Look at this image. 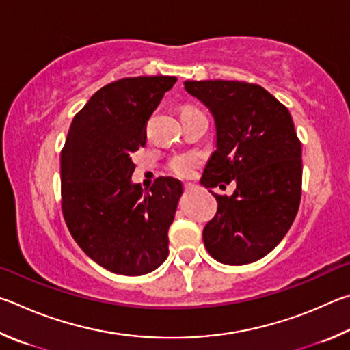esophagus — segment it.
<instances>
[{
    "instance_id": "34e87169",
    "label": "esophagus",
    "mask_w": 350,
    "mask_h": 350,
    "mask_svg": "<svg viewBox=\"0 0 350 350\" xmlns=\"http://www.w3.org/2000/svg\"><path fill=\"white\" fill-rule=\"evenodd\" d=\"M185 189H186L187 192H189V191H193V189H195V185H192V183H186V185H185Z\"/></svg>"
}]
</instances>
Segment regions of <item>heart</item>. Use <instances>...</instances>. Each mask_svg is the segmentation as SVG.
Masks as SVG:
<instances>
[{
	"label": "heart",
	"mask_w": 350,
	"mask_h": 350,
	"mask_svg": "<svg viewBox=\"0 0 350 350\" xmlns=\"http://www.w3.org/2000/svg\"><path fill=\"white\" fill-rule=\"evenodd\" d=\"M189 112H200V110L193 107H185L181 110V113H189ZM200 163V157L195 155V153H181V155L174 157L169 161V170L172 174L180 176V178H189L192 176L193 170L197 169Z\"/></svg>",
	"instance_id": "heart-1"
}]
</instances>
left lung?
Wrapping results in <instances>:
<instances>
[{
  "mask_svg": "<svg viewBox=\"0 0 350 350\" xmlns=\"http://www.w3.org/2000/svg\"><path fill=\"white\" fill-rule=\"evenodd\" d=\"M215 120L217 149L201 176L218 195L203 241L212 258L240 266L262 258L283 240L301 200V143L286 106L258 84L185 81Z\"/></svg>",
  "mask_w": 350,
  "mask_h": 350,
  "instance_id": "obj_1",
  "label": "left lung"
}]
</instances>
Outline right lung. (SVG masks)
Wrapping results in <instances>:
<instances>
[{
  "mask_svg": "<svg viewBox=\"0 0 350 350\" xmlns=\"http://www.w3.org/2000/svg\"><path fill=\"white\" fill-rule=\"evenodd\" d=\"M175 77L122 78L92 95L73 118L61 150V206L73 240L107 271L149 273L169 255L167 232L181 181L159 176L133 185L132 155Z\"/></svg>",
  "mask_w": 350,
  "mask_h": 350,
  "instance_id": "add662e5",
  "label": "right lung"
}]
</instances>
